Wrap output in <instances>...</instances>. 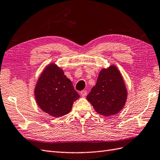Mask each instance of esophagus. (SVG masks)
<instances>
[{
  "mask_svg": "<svg viewBox=\"0 0 160 160\" xmlns=\"http://www.w3.org/2000/svg\"><path fill=\"white\" fill-rule=\"evenodd\" d=\"M87 93H88V92H87V91H85V90H83V91H81V93H80V94H81V96L82 97H85L86 96H87Z\"/></svg>",
  "mask_w": 160,
  "mask_h": 160,
  "instance_id": "obj_1",
  "label": "esophagus"
}]
</instances>
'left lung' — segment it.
Wrapping results in <instances>:
<instances>
[{
    "instance_id": "1",
    "label": "left lung",
    "mask_w": 160,
    "mask_h": 160,
    "mask_svg": "<svg viewBox=\"0 0 160 160\" xmlns=\"http://www.w3.org/2000/svg\"><path fill=\"white\" fill-rule=\"evenodd\" d=\"M127 90L117 67L112 64L102 68L96 85L87 96V100L98 114L105 116L116 114L125 105Z\"/></svg>"
}]
</instances>
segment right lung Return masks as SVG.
Instances as JSON below:
<instances>
[{"mask_svg": "<svg viewBox=\"0 0 160 160\" xmlns=\"http://www.w3.org/2000/svg\"><path fill=\"white\" fill-rule=\"evenodd\" d=\"M34 96L40 109L53 117L69 113L73 102L80 97L72 82L54 62L44 68L38 79Z\"/></svg>", "mask_w": 160, "mask_h": 160, "instance_id": "1", "label": "right lung"}]
</instances>
